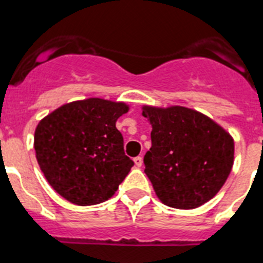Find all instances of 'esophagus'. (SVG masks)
<instances>
[{
    "label": "esophagus",
    "instance_id": "esophagus-1",
    "mask_svg": "<svg viewBox=\"0 0 263 263\" xmlns=\"http://www.w3.org/2000/svg\"><path fill=\"white\" fill-rule=\"evenodd\" d=\"M134 161H135V165H136V166H141V165H143V157H140V156L135 157Z\"/></svg>",
    "mask_w": 263,
    "mask_h": 263
}]
</instances>
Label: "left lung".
<instances>
[{
    "mask_svg": "<svg viewBox=\"0 0 263 263\" xmlns=\"http://www.w3.org/2000/svg\"><path fill=\"white\" fill-rule=\"evenodd\" d=\"M141 109L152 125L144 172L157 198L176 209H195L212 200L232 172V135L188 107L145 104Z\"/></svg>",
    "mask_w": 263,
    "mask_h": 263,
    "instance_id": "1",
    "label": "left lung"
}]
</instances>
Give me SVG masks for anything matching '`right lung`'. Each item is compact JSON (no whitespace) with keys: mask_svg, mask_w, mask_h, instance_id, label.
Segmentation results:
<instances>
[{"mask_svg":"<svg viewBox=\"0 0 263 263\" xmlns=\"http://www.w3.org/2000/svg\"><path fill=\"white\" fill-rule=\"evenodd\" d=\"M128 111L124 102L88 98L63 104L38 123L36 161L57 193L81 206L115 195L134 165L116 128Z\"/></svg>","mask_w":263,"mask_h":263,"instance_id":"1","label":"right lung"}]
</instances>
